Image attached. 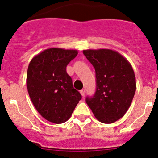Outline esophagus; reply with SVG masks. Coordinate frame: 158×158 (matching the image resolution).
Instances as JSON below:
<instances>
[{"label":"esophagus","instance_id":"1","mask_svg":"<svg viewBox=\"0 0 158 158\" xmlns=\"http://www.w3.org/2000/svg\"><path fill=\"white\" fill-rule=\"evenodd\" d=\"M80 93H81V95H82V97L85 96V89H82V90L80 91Z\"/></svg>","mask_w":158,"mask_h":158}]
</instances>
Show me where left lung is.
Wrapping results in <instances>:
<instances>
[{
  "label": "left lung",
  "mask_w": 158,
  "mask_h": 158,
  "mask_svg": "<svg viewBox=\"0 0 158 158\" xmlns=\"http://www.w3.org/2000/svg\"><path fill=\"white\" fill-rule=\"evenodd\" d=\"M95 70L96 91L85 101L97 120L111 124L123 117L136 90L131 65L117 51L109 49L82 51Z\"/></svg>",
  "instance_id": "8db88e82"
}]
</instances>
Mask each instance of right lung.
Returning a JSON list of instances; mask_svg holds the SVG:
<instances>
[{
	"label": "right lung",
	"mask_w": 158,
	"mask_h": 158,
	"mask_svg": "<svg viewBox=\"0 0 158 158\" xmlns=\"http://www.w3.org/2000/svg\"><path fill=\"white\" fill-rule=\"evenodd\" d=\"M77 54L76 49L52 47L35 56L28 66L30 99L41 116L52 123L66 122L82 98L66 73V66Z\"/></svg>",
	"instance_id": "add662e5"
}]
</instances>
